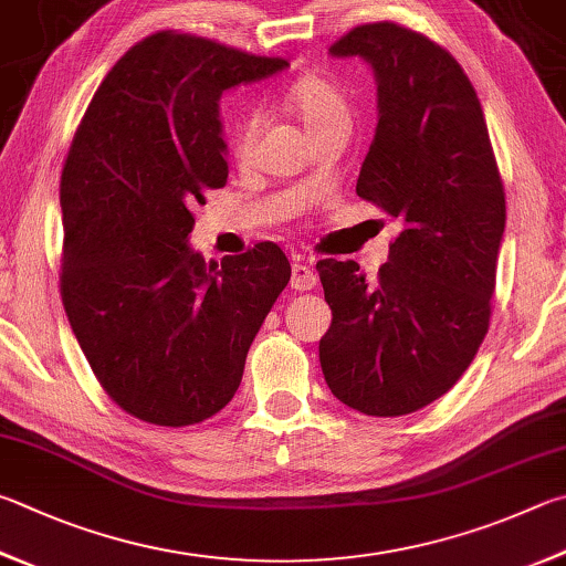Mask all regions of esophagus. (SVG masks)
<instances>
[{
    "mask_svg": "<svg viewBox=\"0 0 566 566\" xmlns=\"http://www.w3.org/2000/svg\"><path fill=\"white\" fill-rule=\"evenodd\" d=\"M318 282V274L312 270V264H306L302 260H296L292 264V290H300V292H306V290H314Z\"/></svg>",
    "mask_w": 566,
    "mask_h": 566,
    "instance_id": "1",
    "label": "esophagus"
}]
</instances>
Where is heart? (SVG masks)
Instances as JSON below:
<instances>
[{
	"label": "heart",
	"mask_w": 566,
	"mask_h": 566,
	"mask_svg": "<svg viewBox=\"0 0 566 566\" xmlns=\"http://www.w3.org/2000/svg\"><path fill=\"white\" fill-rule=\"evenodd\" d=\"M284 104L296 120L302 123L306 136L316 138L328 130H352L354 108L352 101L344 94V88L334 78L324 74H302L294 78L284 91ZM262 128V111L256 106L244 108L234 118L230 128V150L238 163H250L254 153L256 136Z\"/></svg>",
	"instance_id": "1"
}]
</instances>
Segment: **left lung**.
Returning <instances> with one entry per match:
<instances>
[{
	"instance_id": "1",
	"label": "left lung",
	"mask_w": 566,
	"mask_h": 566,
	"mask_svg": "<svg viewBox=\"0 0 566 566\" xmlns=\"http://www.w3.org/2000/svg\"><path fill=\"white\" fill-rule=\"evenodd\" d=\"M328 51L374 66L378 126L356 195L400 232L376 280L354 260L316 262L332 306L318 361L358 413H416L458 384L488 334L505 188L480 98L448 49L374 22Z\"/></svg>"
}]
</instances>
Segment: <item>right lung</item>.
<instances>
[{
    "label": "right lung",
    "mask_w": 566,
    "mask_h": 566,
    "mask_svg": "<svg viewBox=\"0 0 566 566\" xmlns=\"http://www.w3.org/2000/svg\"><path fill=\"white\" fill-rule=\"evenodd\" d=\"M280 56L166 29L101 81L61 170V302L98 384L133 418L182 428L230 403L290 282L274 242L205 264L190 208L224 188L222 91Z\"/></svg>",
    "instance_id": "1"
}]
</instances>
